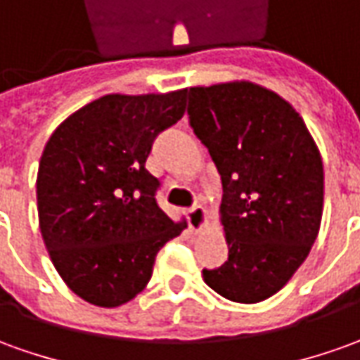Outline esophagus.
Returning a JSON list of instances; mask_svg holds the SVG:
<instances>
[{
    "instance_id": "esophagus-1",
    "label": "esophagus",
    "mask_w": 360,
    "mask_h": 360,
    "mask_svg": "<svg viewBox=\"0 0 360 360\" xmlns=\"http://www.w3.org/2000/svg\"><path fill=\"white\" fill-rule=\"evenodd\" d=\"M187 219H189L191 231L200 232V231H205V226H207V222H209V212H207L205 207L195 205L193 209L187 211Z\"/></svg>"
}]
</instances>
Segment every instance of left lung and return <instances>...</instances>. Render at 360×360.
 Instances as JSON below:
<instances>
[{
    "label": "left lung",
    "mask_w": 360,
    "mask_h": 360,
    "mask_svg": "<svg viewBox=\"0 0 360 360\" xmlns=\"http://www.w3.org/2000/svg\"><path fill=\"white\" fill-rule=\"evenodd\" d=\"M189 120L222 179L229 260L202 270L222 297L258 303L292 280L323 214V161L288 100L250 80L193 86Z\"/></svg>",
    "instance_id": "8db88e82"
}]
</instances>
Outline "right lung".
Instances as JSON below:
<instances>
[{
  "label": "right lung",
  "mask_w": 360,
  "mask_h": 360,
  "mask_svg": "<svg viewBox=\"0 0 360 360\" xmlns=\"http://www.w3.org/2000/svg\"><path fill=\"white\" fill-rule=\"evenodd\" d=\"M187 88L106 94L70 114L37 173L39 229L58 276L78 297L118 307L148 285L158 252L187 229L161 211L146 169L155 136L185 114Z\"/></svg>",
  "instance_id": "obj_1"
}]
</instances>
